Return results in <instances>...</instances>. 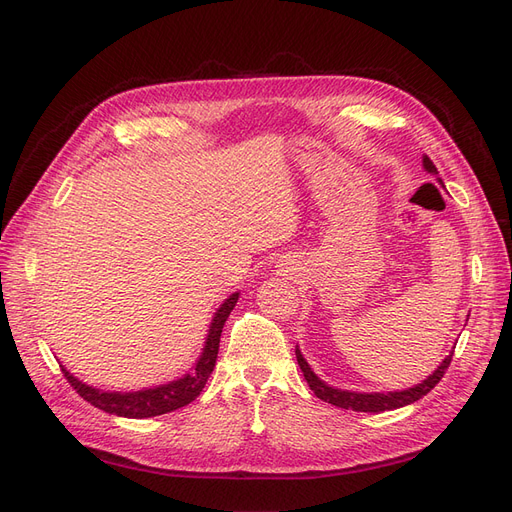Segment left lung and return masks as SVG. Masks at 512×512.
Returning a JSON list of instances; mask_svg holds the SVG:
<instances>
[{
	"mask_svg": "<svg viewBox=\"0 0 512 512\" xmlns=\"http://www.w3.org/2000/svg\"><path fill=\"white\" fill-rule=\"evenodd\" d=\"M424 166L428 173H437V166L432 164V160L428 156H424ZM295 356H297V365L301 369V373H304L306 382L310 386V390L318 396L320 401L325 403H331L335 407H342V409H352V411H367V413H380V411H390V409H399V407H405V405H411L415 401H420L422 396H426L434 386H437L443 375L451 363V356H453V350L451 354L445 358V361L439 365V369L434 371L432 375H428V380H424L422 384H418L415 388H409V390H401V392H373V394H363V392H348V390H337V388H331L327 386L325 382H320L316 373L310 369V365L306 363V358L301 356L299 350H295Z\"/></svg>",
	"mask_w": 512,
	"mask_h": 512,
	"instance_id": "obj_1",
	"label": "left lung"
}]
</instances>
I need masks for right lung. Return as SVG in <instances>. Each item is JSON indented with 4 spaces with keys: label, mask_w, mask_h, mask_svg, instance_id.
I'll use <instances>...</instances> for the list:
<instances>
[{
    "label": "right lung",
    "mask_w": 512,
    "mask_h": 512,
    "mask_svg": "<svg viewBox=\"0 0 512 512\" xmlns=\"http://www.w3.org/2000/svg\"><path fill=\"white\" fill-rule=\"evenodd\" d=\"M238 301V293L230 295V299H225V304L217 310L211 329H208V337H206V346L202 350L200 361L196 363V369L192 373H187L185 377L177 382L164 384L160 388H149V390H139V392H103L97 388H90L86 384H82L80 380L67 371L61 369L65 380L73 386V390L78 392L84 401H88L90 405L103 409L105 413H113V415H122V418H154V415H162V413H170L179 407H185L192 401H196L208 375L213 373L215 369V361H217V352H219V342H221V331L227 316L234 310Z\"/></svg>",
    "instance_id": "obj_1"
}]
</instances>
